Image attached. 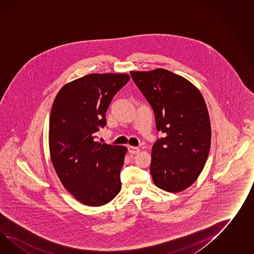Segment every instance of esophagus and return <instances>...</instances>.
<instances>
[{
    "instance_id": "34e87169",
    "label": "esophagus",
    "mask_w": 254,
    "mask_h": 254,
    "mask_svg": "<svg viewBox=\"0 0 254 254\" xmlns=\"http://www.w3.org/2000/svg\"><path fill=\"white\" fill-rule=\"evenodd\" d=\"M127 149H128V151H129V153H131V154H136V153H138L140 151V149H138V148L133 147V146H128Z\"/></svg>"
}]
</instances>
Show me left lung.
<instances>
[{"mask_svg": "<svg viewBox=\"0 0 254 254\" xmlns=\"http://www.w3.org/2000/svg\"><path fill=\"white\" fill-rule=\"evenodd\" d=\"M130 74L153 109L157 130L164 133L151 149L152 180L164 191L181 192L197 179L210 149L204 98L190 81L164 68Z\"/></svg>", "mask_w": 254, "mask_h": 254, "instance_id": "left-lung-1", "label": "left lung"}]
</instances>
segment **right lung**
Instances as JSON below:
<instances>
[{"instance_id": "right-lung-1", "label": "right lung", "mask_w": 254, "mask_h": 254, "mask_svg": "<svg viewBox=\"0 0 254 254\" xmlns=\"http://www.w3.org/2000/svg\"><path fill=\"white\" fill-rule=\"evenodd\" d=\"M129 75L89 74L57 94L50 118V158L63 186L82 204L100 206L121 190L127 148L95 141L105 112Z\"/></svg>"}]
</instances>
